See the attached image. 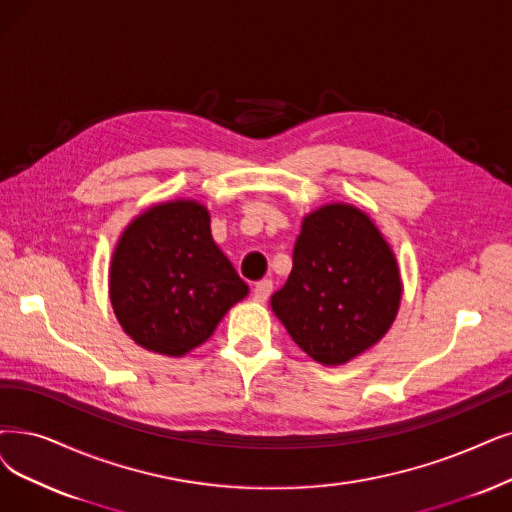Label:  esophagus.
<instances>
[{"instance_id":"1","label":"esophagus","mask_w":512,"mask_h":512,"mask_svg":"<svg viewBox=\"0 0 512 512\" xmlns=\"http://www.w3.org/2000/svg\"><path fill=\"white\" fill-rule=\"evenodd\" d=\"M271 292H273V281H271V279H262V281H258V283L254 285L252 298H254L256 302H264V300H267V298L271 296Z\"/></svg>"}]
</instances>
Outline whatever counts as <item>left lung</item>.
I'll use <instances>...</instances> for the list:
<instances>
[{
	"instance_id": "left-lung-1",
	"label": "left lung",
	"mask_w": 512,
	"mask_h": 512,
	"mask_svg": "<svg viewBox=\"0 0 512 512\" xmlns=\"http://www.w3.org/2000/svg\"><path fill=\"white\" fill-rule=\"evenodd\" d=\"M399 300L397 260L374 222L332 203L304 218L292 273L271 306L306 355L342 365L388 332Z\"/></svg>"
}]
</instances>
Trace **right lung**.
<instances>
[{"label":"right lung","mask_w":512,"mask_h":512,"mask_svg":"<svg viewBox=\"0 0 512 512\" xmlns=\"http://www.w3.org/2000/svg\"><path fill=\"white\" fill-rule=\"evenodd\" d=\"M113 311L142 349L180 357L206 342L245 283L210 233L197 201L153 206L121 235L109 277Z\"/></svg>","instance_id":"add662e5"}]
</instances>
